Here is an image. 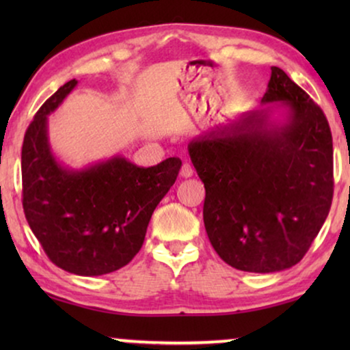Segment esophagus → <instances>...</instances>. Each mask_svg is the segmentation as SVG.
<instances>
[{"label": "esophagus", "instance_id": "34e87169", "mask_svg": "<svg viewBox=\"0 0 350 350\" xmlns=\"http://www.w3.org/2000/svg\"><path fill=\"white\" fill-rule=\"evenodd\" d=\"M180 175L183 176V178H189V176H193V175H194V169H193V165L188 164V162H185V164L181 165Z\"/></svg>", "mask_w": 350, "mask_h": 350}]
</instances>
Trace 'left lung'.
Listing matches in <instances>:
<instances>
[{
	"instance_id": "obj_1",
	"label": "left lung",
	"mask_w": 350,
	"mask_h": 350,
	"mask_svg": "<svg viewBox=\"0 0 350 350\" xmlns=\"http://www.w3.org/2000/svg\"><path fill=\"white\" fill-rule=\"evenodd\" d=\"M265 108L189 142L205 186L204 224L219 258L239 271L279 272L303 260L333 199V140L317 103L279 66ZM274 106L286 109L272 122Z\"/></svg>"
}]
</instances>
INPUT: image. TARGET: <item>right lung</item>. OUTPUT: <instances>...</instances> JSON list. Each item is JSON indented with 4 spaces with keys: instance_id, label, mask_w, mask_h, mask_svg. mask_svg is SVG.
Masks as SVG:
<instances>
[{
    "instance_id": "add662e5",
    "label": "right lung",
    "mask_w": 350,
    "mask_h": 350,
    "mask_svg": "<svg viewBox=\"0 0 350 350\" xmlns=\"http://www.w3.org/2000/svg\"><path fill=\"white\" fill-rule=\"evenodd\" d=\"M78 81L71 79L38 109L22 146L23 212L49 260L76 275L121 269L145 241L151 215L178 176L181 161L138 167L122 156L75 170L55 159L47 116Z\"/></svg>"
}]
</instances>
